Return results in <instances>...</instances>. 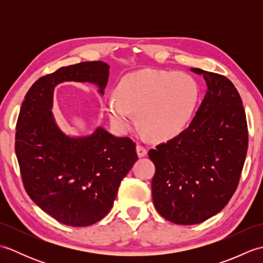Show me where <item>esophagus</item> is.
Returning <instances> with one entry per match:
<instances>
[{
	"mask_svg": "<svg viewBox=\"0 0 263 263\" xmlns=\"http://www.w3.org/2000/svg\"><path fill=\"white\" fill-rule=\"evenodd\" d=\"M147 153H148V150L146 148L141 146V144H138V146H137V154H138L139 157H144V156L147 155Z\"/></svg>",
	"mask_w": 263,
	"mask_h": 263,
	"instance_id": "1",
	"label": "esophagus"
}]
</instances>
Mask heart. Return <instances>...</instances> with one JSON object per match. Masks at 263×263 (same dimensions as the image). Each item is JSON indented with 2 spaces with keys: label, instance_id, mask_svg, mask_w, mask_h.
Segmentation results:
<instances>
[{
  "label": "heart",
  "instance_id": "heart-1",
  "mask_svg": "<svg viewBox=\"0 0 263 263\" xmlns=\"http://www.w3.org/2000/svg\"><path fill=\"white\" fill-rule=\"evenodd\" d=\"M116 97L106 111L117 130L126 131L138 114L141 131L153 140H170L185 128L198 100V86L191 77L166 71L140 70L124 76Z\"/></svg>",
  "mask_w": 263,
  "mask_h": 263
}]
</instances>
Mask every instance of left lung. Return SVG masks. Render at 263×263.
<instances>
[{"label":"left lung","instance_id":"8db88e82","mask_svg":"<svg viewBox=\"0 0 263 263\" xmlns=\"http://www.w3.org/2000/svg\"><path fill=\"white\" fill-rule=\"evenodd\" d=\"M191 71L202 74L208 87L193 121L148 153L156 167L155 208L178 225L199 224L224 209L237 189L249 144L247 116L233 82Z\"/></svg>","mask_w":263,"mask_h":263}]
</instances>
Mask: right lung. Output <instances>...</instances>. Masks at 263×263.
I'll return each instance as SVG.
<instances>
[{"mask_svg":"<svg viewBox=\"0 0 263 263\" xmlns=\"http://www.w3.org/2000/svg\"><path fill=\"white\" fill-rule=\"evenodd\" d=\"M109 65L102 61L63 66L33 83L21 105L15 155L26 192L39 208L64 225H92L113 206L121 181L138 160L130 138L97 127L71 138L52 114L53 92L64 81L90 82L104 93Z\"/></svg>","mask_w":263,"mask_h":263,"instance_id":"right-lung-1","label":"right lung"}]
</instances>
